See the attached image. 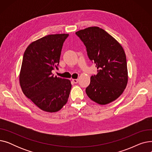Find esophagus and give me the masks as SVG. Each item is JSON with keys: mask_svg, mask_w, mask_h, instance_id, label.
Masks as SVG:
<instances>
[{"mask_svg": "<svg viewBox=\"0 0 152 152\" xmlns=\"http://www.w3.org/2000/svg\"><path fill=\"white\" fill-rule=\"evenodd\" d=\"M72 81H73L75 84H77L78 83V80L76 79H72Z\"/></svg>", "mask_w": 152, "mask_h": 152, "instance_id": "esophagus-1", "label": "esophagus"}]
</instances>
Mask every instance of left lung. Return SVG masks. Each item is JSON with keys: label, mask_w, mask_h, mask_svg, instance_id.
<instances>
[{"label": "left lung", "mask_w": 152, "mask_h": 152, "mask_svg": "<svg viewBox=\"0 0 152 152\" xmlns=\"http://www.w3.org/2000/svg\"><path fill=\"white\" fill-rule=\"evenodd\" d=\"M76 34L86 48L89 60L94 62L97 74L91 77L86 92L92 100L106 105L123 92L127 83L126 57L122 46L107 32L89 27Z\"/></svg>", "instance_id": "1"}]
</instances>
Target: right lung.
Instances as JSON below:
<instances>
[{
  "instance_id": "add662e5",
  "label": "right lung",
  "mask_w": 152,
  "mask_h": 152,
  "mask_svg": "<svg viewBox=\"0 0 152 152\" xmlns=\"http://www.w3.org/2000/svg\"><path fill=\"white\" fill-rule=\"evenodd\" d=\"M68 34H50L30 44L24 53L20 74L23 94L47 112H56L65 105L71 84L69 79L53 76L58 69L63 42Z\"/></svg>"
}]
</instances>
